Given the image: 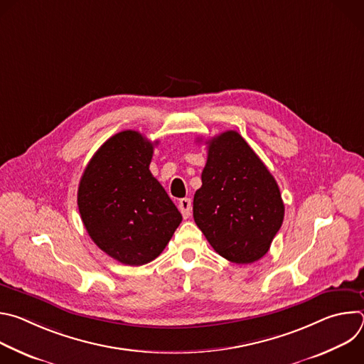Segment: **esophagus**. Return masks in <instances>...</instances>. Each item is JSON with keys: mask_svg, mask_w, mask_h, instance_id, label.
Listing matches in <instances>:
<instances>
[{"mask_svg": "<svg viewBox=\"0 0 364 364\" xmlns=\"http://www.w3.org/2000/svg\"><path fill=\"white\" fill-rule=\"evenodd\" d=\"M178 209L184 219H188L191 215V200L190 198H181L178 201Z\"/></svg>", "mask_w": 364, "mask_h": 364, "instance_id": "esophagus-1", "label": "esophagus"}]
</instances>
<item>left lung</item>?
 Here are the masks:
<instances>
[{"mask_svg": "<svg viewBox=\"0 0 364 364\" xmlns=\"http://www.w3.org/2000/svg\"><path fill=\"white\" fill-rule=\"evenodd\" d=\"M205 144L203 184L193 200L194 222L228 261L256 262L284 222L279 187L239 132H222Z\"/></svg>", "mask_w": 364, "mask_h": 364, "instance_id": "1", "label": "left lung"}]
</instances>
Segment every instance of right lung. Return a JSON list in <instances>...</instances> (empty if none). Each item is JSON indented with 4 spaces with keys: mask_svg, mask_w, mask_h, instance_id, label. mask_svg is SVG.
Wrapping results in <instances>:
<instances>
[{
    "mask_svg": "<svg viewBox=\"0 0 364 364\" xmlns=\"http://www.w3.org/2000/svg\"><path fill=\"white\" fill-rule=\"evenodd\" d=\"M155 144L136 131L115 134L95 152L79 183V213L90 239L124 265L154 261L183 220L149 171Z\"/></svg>",
    "mask_w": 364,
    "mask_h": 364,
    "instance_id": "add662e5",
    "label": "right lung"
}]
</instances>
